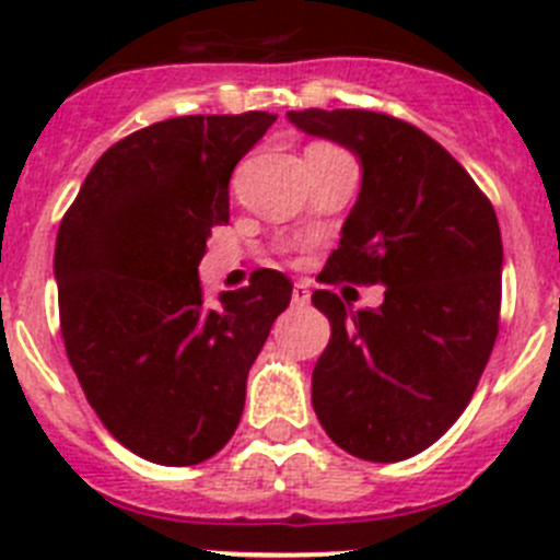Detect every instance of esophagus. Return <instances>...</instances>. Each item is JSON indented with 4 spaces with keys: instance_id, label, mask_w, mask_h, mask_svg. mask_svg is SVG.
Wrapping results in <instances>:
<instances>
[{
    "instance_id": "obj_1",
    "label": "esophagus",
    "mask_w": 560,
    "mask_h": 560,
    "mask_svg": "<svg viewBox=\"0 0 560 560\" xmlns=\"http://www.w3.org/2000/svg\"><path fill=\"white\" fill-rule=\"evenodd\" d=\"M291 303L296 305V308H305V305L311 303V291L305 283H296L294 291H291Z\"/></svg>"
}]
</instances>
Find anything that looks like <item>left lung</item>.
Listing matches in <instances>:
<instances>
[{"label": "left lung", "instance_id": "left-lung-1", "mask_svg": "<svg viewBox=\"0 0 560 560\" xmlns=\"http://www.w3.org/2000/svg\"><path fill=\"white\" fill-rule=\"evenodd\" d=\"M289 120L361 160L359 199L323 283L387 285L378 308L350 311L325 289L311 296L330 319L311 375L314 412L353 457H415L452 429L491 359L502 305L497 212L412 122L364 108H305Z\"/></svg>", "mask_w": 560, "mask_h": 560}]
</instances>
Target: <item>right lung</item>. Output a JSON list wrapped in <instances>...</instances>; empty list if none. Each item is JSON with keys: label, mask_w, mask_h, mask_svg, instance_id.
Instances as JSON below:
<instances>
[{"label": "right lung", "mask_w": 560, "mask_h": 560, "mask_svg": "<svg viewBox=\"0 0 560 560\" xmlns=\"http://www.w3.org/2000/svg\"><path fill=\"white\" fill-rule=\"evenodd\" d=\"M277 117L190 114L114 142L89 171L56 241L61 336L103 427L160 465L226 446L246 375L291 303L275 269L205 303L199 264L230 221L232 171Z\"/></svg>", "instance_id": "add662e5"}]
</instances>
